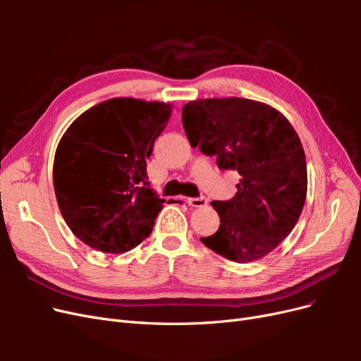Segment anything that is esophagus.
I'll return each mask as SVG.
<instances>
[{
  "label": "esophagus",
  "mask_w": 361,
  "mask_h": 361,
  "mask_svg": "<svg viewBox=\"0 0 361 361\" xmlns=\"http://www.w3.org/2000/svg\"><path fill=\"white\" fill-rule=\"evenodd\" d=\"M187 203L192 207H203L207 204V199L203 197V195H200V197H188Z\"/></svg>",
  "instance_id": "1"
}]
</instances>
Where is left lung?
Instances as JSON below:
<instances>
[{"label":"left lung","instance_id":"1","mask_svg":"<svg viewBox=\"0 0 361 361\" xmlns=\"http://www.w3.org/2000/svg\"><path fill=\"white\" fill-rule=\"evenodd\" d=\"M182 125L192 147L241 176L235 197L211 203L220 227L200 241L238 264L271 253L297 224L307 194L304 149L288 118L262 102L215 97L185 105Z\"/></svg>","mask_w":361,"mask_h":361}]
</instances>
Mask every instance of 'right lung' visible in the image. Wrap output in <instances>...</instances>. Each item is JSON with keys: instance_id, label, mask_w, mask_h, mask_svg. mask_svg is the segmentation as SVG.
Masks as SVG:
<instances>
[{"instance_id": "obj_1", "label": "right lung", "mask_w": 361, "mask_h": 361, "mask_svg": "<svg viewBox=\"0 0 361 361\" xmlns=\"http://www.w3.org/2000/svg\"><path fill=\"white\" fill-rule=\"evenodd\" d=\"M171 105L114 97L82 113L61 137L54 191L73 235L104 253H125L150 235L164 200L146 161Z\"/></svg>"}]
</instances>
